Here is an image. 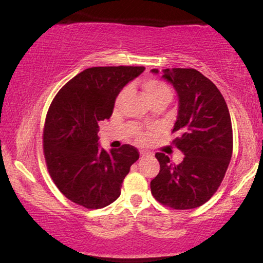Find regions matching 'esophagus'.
I'll return each instance as SVG.
<instances>
[{"label":"esophagus","mask_w":263,"mask_h":263,"mask_svg":"<svg viewBox=\"0 0 263 263\" xmlns=\"http://www.w3.org/2000/svg\"><path fill=\"white\" fill-rule=\"evenodd\" d=\"M140 157H141V158H147V157H149V153H147V152L141 151V152H140Z\"/></svg>","instance_id":"esophagus-1"}]
</instances>
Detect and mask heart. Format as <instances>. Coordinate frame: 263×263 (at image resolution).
Listing matches in <instances>:
<instances>
[{"mask_svg": "<svg viewBox=\"0 0 263 263\" xmlns=\"http://www.w3.org/2000/svg\"><path fill=\"white\" fill-rule=\"evenodd\" d=\"M142 87L143 93L149 103H154V102H165L167 104L172 98V91H171L170 86L165 84V83L161 81H158V79H144L141 84ZM125 91H121L119 96L116 98V104H119L121 100H122L124 96ZM140 140L144 141L146 140V136L140 135Z\"/></svg>", "mask_w": 263, "mask_h": 263, "instance_id": "obj_1", "label": "heart"}]
</instances>
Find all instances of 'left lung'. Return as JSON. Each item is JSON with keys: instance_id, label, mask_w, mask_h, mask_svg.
<instances>
[{"instance_id": "left-lung-1", "label": "left lung", "mask_w": 263, "mask_h": 263, "mask_svg": "<svg viewBox=\"0 0 263 263\" xmlns=\"http://www.w3.org/2000/svg\"><path fill=\"white\" fill-rule=\"evenodd\" d=\"M152 73L159 74L153 68ZM161 78L178 96L174 144L184 153L179 165L157 153L160 172L151 181L155 199L186 210L203 205L219 187L233 154V127L224 97L210 79L195 68H165Z\"/></svg>"}]
</instances>
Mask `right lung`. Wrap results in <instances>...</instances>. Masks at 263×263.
Segmentation results:
<instances>
[{
	"mask_svg": "<svg viewBox=\"0 0 263 263\" xmlns=\"http://www.w3.org/2000/svg\"><path fill=\"white\" fill-rule=\"evenodd\" d=\"M143 66L86 68L64 85L49 106L44 154L60 192L86 209L115 201L139 152L130 144L106 152L98 142L101 121L111 116L116 97Z\"/></svg>",
	"mask_w": 263,
	"mask_h": 263,
	"instance_id": "add662e5",
	"label": "right lung"
}]
</instances>
